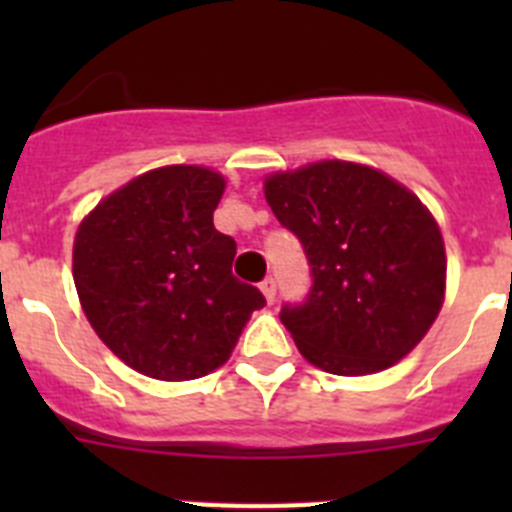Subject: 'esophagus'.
Listing matches in <instances>:
<instances>
[{
    "label": "esophagus",
    "instance_id": "obj_1",
    "mask_svg": "<svg viewBox=\"0 0 512 512\" xmlns=\"http://www.w3.org/2000/svg\"><path fill=\"white\" fill-rule=\"evenodd\" d=\"M261 292H264L266 302L277 300V282H274V277H266L264 282H261Z\"/></svg>",
    "mask_w": 512,
    "mask_h": 512
}]
</instances>
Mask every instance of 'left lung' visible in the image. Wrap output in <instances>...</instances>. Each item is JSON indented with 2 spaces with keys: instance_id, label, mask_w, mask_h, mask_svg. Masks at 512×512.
I'll return each instance as SVG.
<instances>
[{
  "instance_id": "left-lung-1",
  "label": "left lung",
  "mask_w": 512,
  "mask_h": 512,
  "mask_svg": "<svg viewBox=\"0 0 512 512\" xmlns=\"http://www.w3.org/2000/svg\"><path fill=\"white\" fill-rule=\"evenodd\" d=\"M264 194L310 266L305 300L279 312L302 356L341 377L382 372L408 356L446 289L441 230L418 197L346 161L269 176Z\"/></svg>"
}]
</instances>
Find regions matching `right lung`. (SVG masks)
<instances>
[{
  "label": "right lung",
  "mask_w": 512,
  "mask_h": 512,
  "mask_svg": "<svg viewBox=\"0 0 512 512\" xmlns=\"http://www.w3.org/2000/svg\"><path fill=\"white\" fill-rule=\"evenodd\" d=\"M225 179L164 166L94 207L74 241V282L89 323L135 372L184 382L230 359L266 305L233 277L235 241L212 225Z\"/></svg>",
  "instance_id": "right-lung-1"
}]
</instances>
